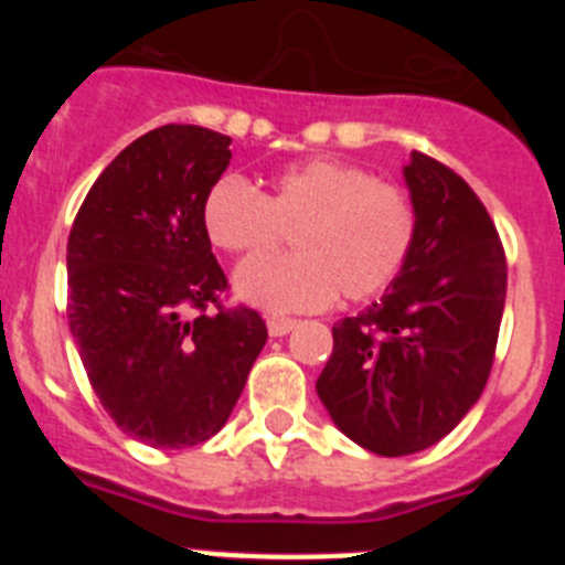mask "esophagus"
Segmentation results:
<instances>
[{
  "instance_id": "esophagus-1",
  "label": "esophagus",
  "mask_w": 565,
  "mask_h": 565,
  "mask_svg": "<svg viewBox=\"0 0 565 565\" xmlns=\"http://www.w3.org/2000/svg\"><path fill=\"white\" fill-rule=\"evenodd\" d=\"M268 333H271V337H286L288 331H294V326H297V319H291V317H279V313H271V317H268Z\"/></svg>"
}]
</instances>
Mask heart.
<instances>
[{
	"label": "heart",
	"instance_id": "obj_1",
	"mask_svg": "<svg viewBox=\"0 0 565 565\" xmlns=\"http://www.w3.org/2000/svg\"><path fill=\"white\" fill-rule=\"evenodd\" d=\"M214 246L246 259L271 257L291 234L297 257L239 268V294L277 311H308L333 297L364 302L396 282L418 239V209L396 181L339 158L288 167L259 194L221 178L203 198Z\"/></svg>",
	"mask_w": 565,
	"mask_h": 565
}]
</instances>
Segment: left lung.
Returning <instances> with one entry per match:
<instances>
[{"instance_id": "1", "label": "left lung", "mask_w": 565, "mask_h": 565, "mask_svg": "<svg viewBox=\"0 0 565 565\" xmlns=\"http://www.w3.org/2000/svg\"><path fill=\"white\" fill-rule=\"evenodd\" d=\"M404 178L418 209L416 252L382 302L333 326L317 379L339 430L387 458L441 441L478 402L507 299V254L481 198L424 152Z\"/></svg>"}]
</instances>
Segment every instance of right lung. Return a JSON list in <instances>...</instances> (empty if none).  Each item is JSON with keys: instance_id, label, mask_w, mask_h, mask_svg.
<instances>
[{"instance_id": "1", "label": "right lung", "mask_w": 565, "mask_h": 565, "mask_svg": "<svg viewBox=\"0 0 565 565\" xmlns=\"http://www.w3.org/2000/svg\"><path fill=\"white\" fill-rule=\"evenodd\" d=\"M228 135L167 124L93 183L67 239V319L89 384L124 433L186 450L221 430L268 339L203 228Z\"/></svg>"}]
</instances>
